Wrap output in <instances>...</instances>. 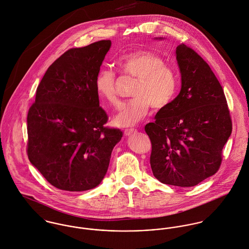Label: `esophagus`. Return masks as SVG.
I'll return each mask as SVG.
<instances>
[{
	"mask_svg": "<svg viewBox=\"0 0 249 249\" xmlns=\"http://www.w3.org/2000/svg\"><path fill=\"white\" fill-rule=\"evenodd\" d=\"M137 132H138V130H136V129H126V130H124V135L131 136L133 134H136Z\"/></svg>",
	"mask_w": 249,
	"mask_h": 249,
	"instance_id": "esophagus-1",
	"label": "esophagus"
}]
</instances>
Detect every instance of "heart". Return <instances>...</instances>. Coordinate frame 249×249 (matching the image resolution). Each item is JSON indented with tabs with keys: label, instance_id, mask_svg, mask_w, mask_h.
<instances>
[{
	"label": "heart",
	"instance_id": "heart-1",
	"mask_svg": "<svg viewBox=\"0 0 249 249\" xmlns=\"http://www.w3.org/2000/svg\"><path fill=\"white\" fill-rule=\"evenodd\" d=\"M117 66L123 73L136 77L137 81L132 92L135 98L125 104L113 118L116 126H133L148 114L151 107L157 111L164 110L176 97L178 75L161 56L149 51H136L120 56ZM94 86L100 99L111 106L118 105L114 72L101 70L95 77Z\"/></svg>",
	"mask_w": 249,
	"mask_h": 249
}]
</instances>
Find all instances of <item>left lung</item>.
Wrapping results in <instances>:
<instances>
[{"mask_svg": "<svg viewBox=\"0 0 249 249\" xmlns=\"http://www.w3.org/2000/svg\"><path fill=\"white\" fill-rule=\"evenodd\" d=\"M175 53L180 91L145 132L152 142L155 178L168 185L191 187L219 170L232 122L223 89L208 64L184 44Z\"/></svg>", "mask_w": 249, "mask_h": 249, "instance_id": "left-lung-1", "label": "left lung"}]
</instances>
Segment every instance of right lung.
Segmentation results:
<instances>
[{
    "label": "right lung",
    "instance_id": "1",
    "mask_svg": "<svg viewBox=\"0 0 249 249\" xmlns=\"http://www.w3.org/2000/svg\"><path fill=\"white\" fill-rule=\"evenodd\" d=\"M102 40L71 49L48 69L28 113L29 161L56 188L82 192L103 180L122 132L104 127L94 80L111 49Z\"/></svg>",
    "mask_w": 249,
    "mask_h": 249
}]
</instances>
